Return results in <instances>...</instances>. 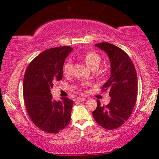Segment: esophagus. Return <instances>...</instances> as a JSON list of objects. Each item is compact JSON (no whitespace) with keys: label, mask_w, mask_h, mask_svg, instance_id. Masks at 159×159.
I'll return each mask as SVG.
<instances>
[{"label":"esophagus","mask_w":159,"mask_h":159,"mask_svg":"<svg viewBox=\"0 0 159 159\" xmlns=\"http://www.w3.org/2000/svg\"><path fill=\"white\" fill-rule=\"evenodd\" d=\"M77 101H79V102H82V101H86V98H84L78 97V98H77Z\"/></svg>","instance_id":"1"}]
</instances>
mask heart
I'll use <instances>...</instances> for the list:
<instances>
[{"mask_svg": "<svg viewBox=\"0 0 159 159\" xmlns=\"http://www.w3.org/2000/svg\"><path fill=\"white\" fill-rule=\"evenodd\" d=\"M84 61L85 64L90 67L91 69L95 70L97 69L98 67L99 66L100 64L101 61V57L98 53H95V52L90 51L87 53L84 56ZM71 69H72V64L70 61H68L65 63L63 67V72L64 75H69L71 71Z\"/></svg>", "mask_w": 159, "mask_h": 159, "instance_id": "1", "label": "heart"}]
</instances>
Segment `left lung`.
<instances>
[{
	"label": "left lung",
	"instance_id": "8db88e82",
	"mask_svg": "<svg viewBox=\"0 0 159 159\" xmlns=\"http://www.w3.org/2000/svg\"><path fill=\"white\" fill-rule=\"evenodd\" d=\"M95 46L107 53L111 63V76L102 90L109 91L111 101L106 106L97 100L93 112L95 120L106 129H114L129 119L135 105L138 95V78L135 68L129 56L116 45L108 43Z\"/></svg>",
	"mask_w": 159,
	"mask_h": 159
}]
</instances>
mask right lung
Segmentation results:
<instances>
[{"instance_id":"1","label":"right lung","mask_w":159,"mask_h":159,"mask_svg":"<svg viewBox=\"0 0 159 159\" xmlns=\"http://www.w3.org/2000/svg\"><path fill=\"white\" fill-rule=\"evenodd\" d=\"M72 50L69 46L45 50L26 69L23 81L26 108L32 122L45 132L58 133L70 121L73 101L68 98L54 101L51 89L62 79L65 59Z\"/></svg>"}]
</instances>
